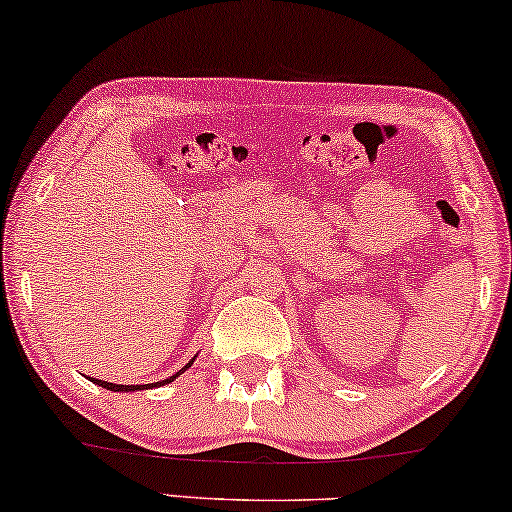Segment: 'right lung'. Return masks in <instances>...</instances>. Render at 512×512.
Here are the masks:
<instances>
[{"mask_svg": "<svg viewBox=\"0 0 512 512\" xmlns=\"http://www.w3.org/2000/svg\"><path fill=\"white\" fill-rule=\"evenodd\" d=\"M193 361H195V356L191 361L186 363L184 368L179 370V373H174L172 377H167V380H160V382H151V384H114V382H104V380H95V377H90V380H93L95 384H100V387H104V389H109V391H123V394H128V391H139V389H153V387H163V384H170V382H174L177 380V377L184 373V370H188L193 366Z\"/></svg>", "mask_w": 512, "mask_h": 512, "instance_id": "add662e5", "label": "right lung"}]
</instances>
